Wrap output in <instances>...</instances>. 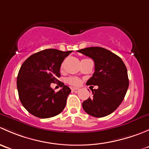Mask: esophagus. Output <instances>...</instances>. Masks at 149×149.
Instances as JSON below:
<instances>
[{
    "mask_svg": "<svg viewBox=\"0 0 149 149\" xmlns=\"http://www.w3.org/2000/svg\"><path fill=\"white\" fill-rule=\"evenodd\" d=\"M79 88H75V87H73V88H71V91H73V92H78V91H79Z\"/></svg>",
    "mask_w": 149,
    "mask_h": 149,
    "instance_id": "obj_1",
    "label": "esophagus"
}]
</instances>
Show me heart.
I'll return each mask as SVG.
<instances>
[{
	"mask_svg": "<svg viewBox=\"0 0 149 149\" xmlns=\"http://www.w3.org/2000/svg\"><path fill=\"white\" fill-rule=\"evenodd\" d=\"M67 81L68 84H71V85H74V86L79 85V84H80V80H79V79L76 77L69 78V79H68Z\"/></svg>",
	"mask_w": 149,
	"mask_h": 149,
	"instance_id": "b5f03b06",
	"label": "heart"
}]
</instances>
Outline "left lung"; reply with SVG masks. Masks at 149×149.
<instances>
[{"mask_svg": "<svg viewBox=\"0 0 149 149\" xmlns=\"http://www.w3.org/2000/svg\"><path fill=\"white\" fill-rule=\"evenodd\" d=\"M92 58L95 71L87 81V85L98 86L92 89V97L85 100L82 107L86 112L95 118L110 115L122 103L128 88L126 66L119 56L100 47L78 50Z\"/></svg>", "mask_w": 149, "mask_h": 149, "instance_id": "1", "label": "left lung"}]
</instances>
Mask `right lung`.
I'll return each mask as SVG.
<instances>
[{
	"instance_id": "add662e5",
	"label": "right lung",
	"mask_w": 149,
	"mask_h": 149,
	"mask_svg": "<svg viewBox=\"0 0 149 149\" xmlns=\"http://www.w3.org/2000/svg\"><path fill=\"white\" fill-rule=\"evenodd\" d=\"M72 52L44 49L29 57L21 66L16 82L19 100L34 116L52 118L65 108L70 88L60 82L62 88L55 92L50 84L59 81L61 64Z\"/></svg>"
}]
</instances>
